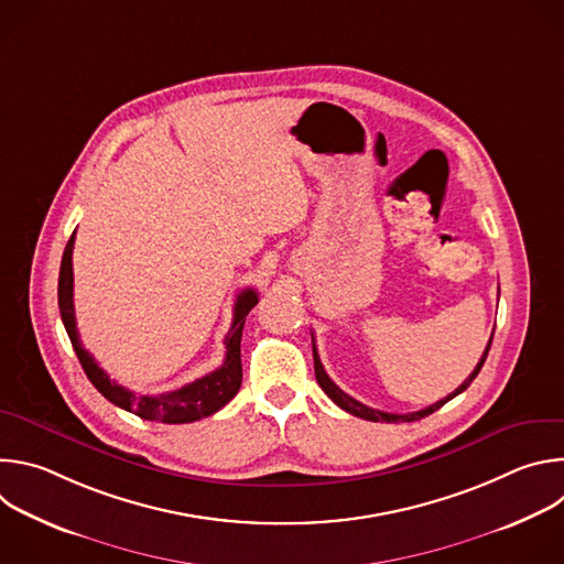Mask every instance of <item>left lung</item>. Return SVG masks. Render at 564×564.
<instances>
[{
  "instance_id": "left-lung-1",
  "label": "left lung",
  "mask_w": 564,
  "mask_h": 564,
  "mask_svg": "<svg viewBox=\"0 0 564 564\" xmlns=\"http://www.w3.org/2000/svg\"><path fill=\"white\" fill-rule=\"evenodd\" d=\"M491 341H494V337L489 339V346H487V350H485V355H481V359L477 361V366L473 368V372L468 375V379H464V383L462 386H457L448 397H444V399H440L437 404H433V406H429V409H422V411H415V413H406V415H399V413H383V411H377V409H370V406H366V404H361V401H357V399H352L350 394H346L328 375H326V370H324V366H321V359H318V355H316V348H314V339H312V352H314V375H316V381H318V386L324 388V392L335 401V404L339 406V409H344L346 413H350V415H355V417H361V420H370V422H388V424H397V422H417V420H422V417H429L431 413H435V411H440L446 401H451L453 397H457L459 392H464L468 386H470V381L477 377V372L481 370V366H485V361H487V355H489V350H491Z\"/></svg>"
}]
</instances>
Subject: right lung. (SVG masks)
I'll use <instances>...</instances> for the list:
<instances>
[{
	"label": "right lung",
	"mask_w": 564,
	"mask_h": 564,
	"mask_svg": "<svg viewBox=\"0 0 564 564\" xmlns=\"http://www.w3.org/2000/svg\"><path fill=\"white\" fill-rule=\"evenodd\" d=\"M73 243L75 231L70 234L68 243L62 254L59 265V281H57V303L62 324L66 335L73 344V350L83 364L89 381L111 401V404L142 417L149 422H163V424H189L203 417L214 415L220 411L227 401L238 392L240 381H243V368H240V337H243L246 316L259 303L257 290L248 288L238 294L234 305V321L231 328L225 337V361L214 372L163 394H135L124 386L111 381V377L98 366L94 355L85 350L79 341L77 326H75V307H73Z\"/></svg>",
	"instance_id": "add662e5"
}]
</instances>
